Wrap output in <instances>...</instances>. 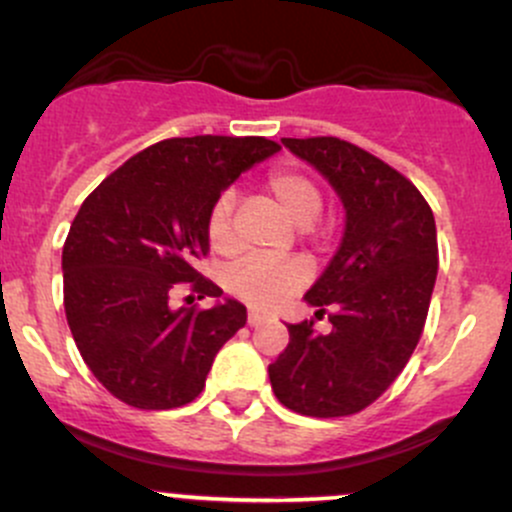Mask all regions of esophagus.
<instances>
[{
	"instance_id": "obj_1",
	"label": "esophagus",
	"mask_w": 512,
	"mask_h": 512,
	"mask_svg": "<svg viewBox=\"0 0 512 512\" xmlns=\"http://www.w3.org/2000/svg\"><path fill=\"white\" fill-rule=\"evenodd\" d=\"M265 321H267V316L260 314V311H247V324L250 326H260V324H265Z\"/></svg>"
}]
</instances>
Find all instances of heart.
<instances>
[{"mask_svg": "<svg viewBox=\"0 0 512 512\" xmlns=\"http://www.w3.org/2000/svg\"><path fill=\"white\" fill-rule=\"evenodd\" d=\"M272 201L292 223L311 225L321 213V193L309 176L299 171H277L267 181ZM235 196L230 191L215 198L208 213V240L213 250H235L233 233ZM309 279V267L301 260H265V257H245L225 274V284L235 297L252 306H274Z\"/></svg>", "mask_w": 512, "mask_h": 512, "instance_id": "heart-1", "label": "heart"}]
</instances>
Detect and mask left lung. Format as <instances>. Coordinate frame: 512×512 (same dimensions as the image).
I'll return each mask as SVG.
<instances>
[{
	"mask_svg": "<svg viewBox=\"0 0 512 512\" xmlns=\"http://www.w3.org/2000/svg\"><path fill=\"white\" fill-rule=\"evenodd\" d=\"M338 193L341 245L304 294L316 319L287 324L289 346L270 365L277 400L306 417H346L378 400L417 348L437 282V225L400 171L336 137L282 139Z\"/></svg>",
	"mask_w": 512,
	"mask_h": 512,
	"instance_id": "1",
	"label": "left lung"
}]
</instances>
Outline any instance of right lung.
Returning a JSON list of instances; mask_svg holds the SVG:
<instances>
[{
    "label": "right lung",
    "mask_w": 512,
    "mask_h": 512,
    "mask_svg": "<svg viewBox=\"0 0 512 512\" xmlns=\"http://www.w3.org/2000/svg\"><path fill=\"white\" fill-rule=\"evenodd\" d=\"M279 152L265 137H174L134 154L90 193L63 245V306L90 373L137 410H174L206 387L247 309L196 272L215 198ZM191 281L211 310L170 306Z\"/></svg>",
    "instance_id": "obj_1"
}]
</instances>
